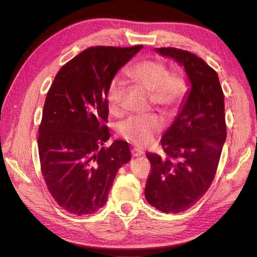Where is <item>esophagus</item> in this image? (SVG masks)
<instances>
[{
  "mask_svg": "<svg viewBox=\"0 0 257 257\" xmlns=\"http://www.w3.org/2000/svg\"><path fill=\"white\" fill-rule=\"evenodd\" d=\"M131 153H132V155H133V157H135V158H137V157H141V155H143V154H144V152H143V151L136 149V148H133V149L131 150Z\"/></svg>",
  "mask_w": 257,
  "mask_h": 257,
  "instance_id": "1",
  "label": "esophagus"
}]
</instances>
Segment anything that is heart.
<instances>
[{
    "label": "heart",
    "instance_id": "1",
    "mask_svg": "<svg viewBox=\"0 0 257 257\" xmlns=\"http://www.w3.org/2000/svg\"><path fill=\"white\" fill-rule=\"evenodd\" d=\"M133 80L152 93V100L163 109H172L181 102L185 93V82L178 73H170L164 62L159 60H144L128 69ZM126 81L115 76L106 91V103L113 114L121 110L125 94ZM162 130V123L157 115H133L121 122L119 133L124 139L139 148L152 144Z\"/></svg>",
    "mask_w": 257,
    "mask_h": 257
}]
</instances>
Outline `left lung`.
I'll return each instance as SVG.
<instances>
[{
	"instance_id": "8db88e82",
	"label": "left lung",
	"mask_w": 257,
	"mask_h": 257,
	"mask_svg": "<svg viewBox=\"0 0 257 257\" xmlns=\"http://www.w3.org/2000/svg\"><path fill=\"white\" fill-rule=\"evenodd\" d=\"M154 50L181 65L190 82L162 138L167 158L146 154L152 169L145 189L147 201L162 212L178 213L195 205L215 176L226 139L224 94L217 74L203 59L172 47Z\"/></svg>"
}]
</instances>
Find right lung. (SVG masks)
I'll return each mask as SVG.
<instances>
[{
    "label": "right lung",
    "instance_id": "obj_1",
    "mask_svg": "<svg viewBox=\"0 0 257 257\" xmlns=\"http://www.w3.org/2000/svg\"><path fill=\"white\" fill-rule=\"evenodd\" d=\"M143 46L91 47L57 74L45 100L38 153L45 182L65 211L92 214L107 201L119 168L131 161L126 142L110 138L106 91Z\"/></svg>",
    "mask_w": 257,
    "mask_h": 257
}]
</instances>
